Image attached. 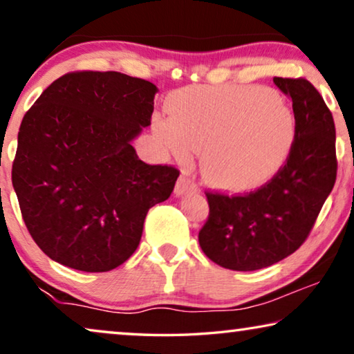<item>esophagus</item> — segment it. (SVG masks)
<instances>
[{
    "instance_id": "34e87169",
    "label": "esophagus",
    "mask_w": 354,
    "mask_h": 354,
    "mask_svg": "<svg viewBox=\"0 0 354 354\" xmlns=\"http://www.w3.org/2000/svg\"><path fill=\"white\" fill-rule=\"evenodd\" d=\"M196 190H198L196 183L193 182V180H190V178H188L185 174H183V176L178 177V180L176 183V190H174V193H176L177 196H182V195H185V193H188V192H196Z\"/></svg>"
}]
</instances>
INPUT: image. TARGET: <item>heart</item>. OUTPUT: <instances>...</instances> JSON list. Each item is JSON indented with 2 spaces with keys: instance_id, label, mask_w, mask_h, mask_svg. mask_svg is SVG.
<instances>
[{
  "instance_id": "obj_1",
  "label": "heart",
  "mask_w": 354,
  "mask_h": 354,
  "mask_svg": "<svg viewBox=\"0 0 354 354\" xmlns=\"http://www.w3.org/2000/svg\"><path fill=\"white\" fill-rule=\"evenodd\" d=\"M171 118L154 129L164 145L185 159L201 153V176L225 192L259 187L287 161L297 138L293 111L274 91L224 85L178 93Z\"/></svg>"
}]
</instances>
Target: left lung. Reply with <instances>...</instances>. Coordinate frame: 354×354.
Instances as JSON below:
<instances>
[{"instance_id":"1","label":"left lung","mask_w":354,"mask_h":354,"mask_svg":"<svg viewBox=\"0 0 354 354\" xmlns=\"http://www.w3.org/2000/svg\"><path fill=\"white\" fill-rule=\"evenodd\" d=\"M292 98L297 138L287 161L258 190L206 192L209 216L198 240L211 261L232 270L269 268L308 239L337 178L335 124L311 82L274 77Z\"/></svg>"}]
</instances>
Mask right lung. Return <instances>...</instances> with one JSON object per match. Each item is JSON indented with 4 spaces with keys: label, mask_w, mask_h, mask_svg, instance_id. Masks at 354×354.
Returning a JSON list of instances; mask_svg holds the SVG:
<instances>
[{
    "label": "right lung",
    "mask_w": 354,
    "mask_h": 354,
    "mask_svg": "<svg viewBox=\"0 0 354 354\" xmlns=\"http://www.w3.org/2000/svg\"><path fill=\"white\" fill-rule=\"evenodd\" d=\"M156 85L120 72L75 71L24 115L12 187L28 234L53 261L108 272L137 250L149 207L177 167L143 162L132 140L151 124Z\"/></svg>",
    "instance_id": "obj_1"
}]
</instances>
